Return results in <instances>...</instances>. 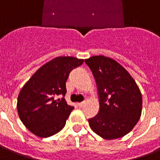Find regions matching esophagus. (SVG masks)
<instances>
[{"label": "esophagus", "mask_w": 160, "mask_h": 160, "mask_svg": "<svg viewBox=\"0 0 160 160\" xmlns=\"http://www.w3.org/2000/svg\"><path fill=\"white\" fill-rule=\"evenodd\" d=\"M84 102H79L77 105L79 108H82L83 106H84Z\"/></svg>", "instance_id": "1"}]
</instances>
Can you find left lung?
<instances>
[{"mask_svg": "<svg viewBox=\"0 0 160 160\" xmlns=\"http://www.w3.org/2000/svg\"><path fill=\"white\" fill-rule=\"evenodd\" d=\"M98 89L99 110L89 119L96 134L106 140L122 137L138 122L142 97L136 81L118 62L103 56L84 60Z\"/></svg>", "mask_w": 160, "mask_h": 160, "instance_id": "obj_1", "label": "left lung"}]
</instances>
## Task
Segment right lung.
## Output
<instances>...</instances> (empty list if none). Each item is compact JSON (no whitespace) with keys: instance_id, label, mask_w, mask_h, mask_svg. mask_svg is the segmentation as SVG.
Returning a JSON list of instances; mask_svg holds the SVG:
<instances>
[{"instance_id":"obj_1","label":"right lung","mask_w":160,"mask_h":160,"mask_svg":"<svg viewBox=\"0 0 160 160\" xmlns=\"http://www.w3.org/2000/svg\"><path fill=\"white\" fill-rule=\"evenodd\" d=\"M83 62V59L72 57L54 58L40 67L22 88L17 110L22 122L32 133L46 138L65 127L74 109L64 98L66 82L71 71Z\"/></svg>"}]
</instances>
